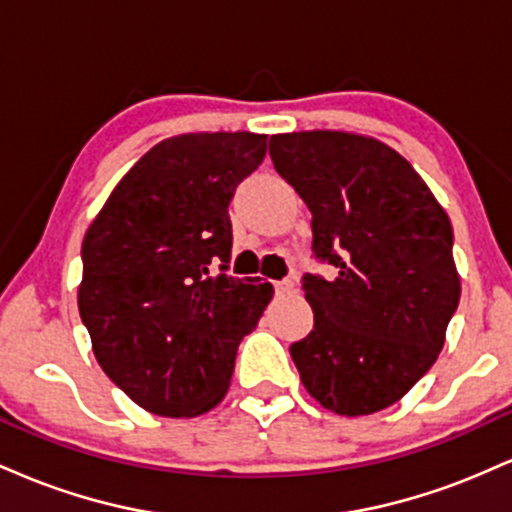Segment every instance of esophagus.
<instances>
[{
	"label": "esophagus",
	"mask_w": 512,
	"mask_h": 512,
	"mask_svg": "<svg viewBox=\"0 0 512 512\" xmlns=\"http://www.w3.org/2000/svg\"><path fill=\"white\" fill-rule=\"evenodd\" d=\"M274 291H276V296H286V293L293 291V281H289V279L274 281Z\"/></svg>",
	"instance_id": "obj_1"
}]
</instances>
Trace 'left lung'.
Returning <instances> with one entry per match:
<instances>
[{
    "label": "left lung",
    "instance_id": "1",
    "mask_svg": "<svg viewBox=\"0 0 512 512\" xmlns=\"http://www.w3.org/2000/svg\"><path fill=\"white\" fill-rule=\"evenodd\" d=\"M276 173L313 214V252L332 279L303 276L313 332L291 344L305 390L366 416L426 375L460 303L452 226L421 175L361 134L313 129L269 139Z\"/></svg>",
    "mask_w": 512,
    "mask_h": 512
}]
</instances>
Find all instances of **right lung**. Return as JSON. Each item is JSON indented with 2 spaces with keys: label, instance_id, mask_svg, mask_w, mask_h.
Returning a JSON list of instances; mask_svg holds the SVG:
<instances>
[{
  "label": "right lung",
  "instance_id": "right-lung-1",
  "mask_svg": "<svg viewBox=\"0 0 512 512\" xmlns=\"http://www.w3.org/2000/svg\"><path fill=\"white\" fill-rule=\"evenodd\" d=\"M264 154L267 134L166 139L134 163L88 226L81 320L105 375L151 414L190 419L214 409L240 339L272 301V284L226 274L228 204Z\"/></svg>",
  "mask_w": 512,
  "mask_h": 512
}]
</instances>
